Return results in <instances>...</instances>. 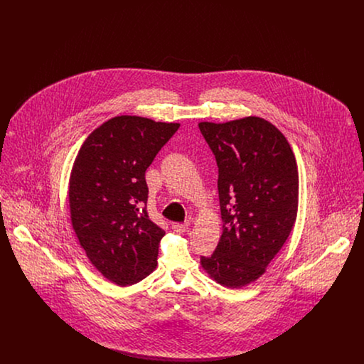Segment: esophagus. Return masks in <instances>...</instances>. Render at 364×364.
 <instances>
[{
	"mask_svg": "<svg viewBox=\"0 0 364 364\" xmlns=\"http://www.w3.org/2000/svg\"><path fill=\"white\" fill-rule=\"evenodd\" d=\"M172 228H173L174 232H177V233H184V232L188 230V224H178V223H174Z\"/></svg>",
	"mask_w": 364,
	"mask_h": 364,
	"instance_id": "esophagus-1",
	"label": "esophagus"
}]
</instances>
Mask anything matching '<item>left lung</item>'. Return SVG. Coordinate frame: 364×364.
<instances>
[{"label":"left lung","mask_w":364,"mask_h":364,"mask_svg":"<svg viewBox=\"0 0 364 364\" xmlns=\"http://www.w3.org/2000/svg\"><path fill=\"white\" fill-rule=\"evenodd\" d=\"M218 165L223 235L203 270L237 289L264 274L294 229L299 172L294 151L272 122L250 116L199 122Z\"/></svg>","instance_id":"obj_1"}]
</instances>
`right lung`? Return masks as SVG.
Wrapping results in <instances>:
<instances>
[{
	"label": "right lung",
	"instance_id": "right-lung-1",
	"mask_svg": "<svg viewBox=\"0 0 364 364\" xmlns=\"http://www.w3.org/2000/svg\"><path fill=\"white\" fill-rule=\"evenodd\" d=\"M178 127L117 116L94 129L75 158L72 228L92 266L119 287L136 284L156 267L165 232L149 218L144 173Z\"/></svg>",
	"mask_w": 364,
	"mask_h": 364
}]
</instances>
